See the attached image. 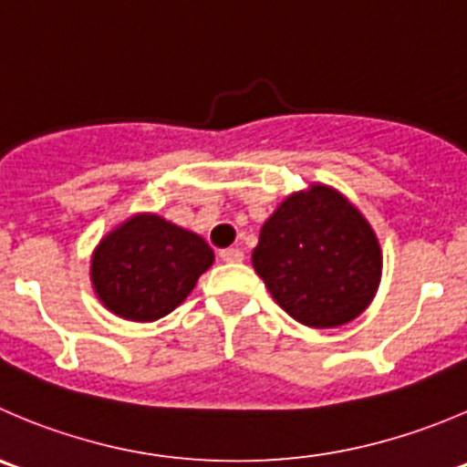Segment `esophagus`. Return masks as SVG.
<instances>
[{
	"mask_svg": "<svg viewBox=\"0 0 467 467\" xmlns=\"http://www.w3.org/2000/svg\"><path fill=\"white\" fill-rule=\"evenodd\" d=\"M219 257L223 262H242L244 260V251H242V248H223V251L219 253Z\"/></svg>",
	"mask_w": 467,
	"mask_h": 467,
	"instance_id": "esophagus-1",
	"label": "esophagus"
}]
</instances>
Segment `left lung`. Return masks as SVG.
I'll return each instance as SVG.
<instances>
[{"label": "left lung", "instance_id": "1", "mask_svg": "<svg viewBox=\"0 0 467 467\" xmlns=\"http://www.w3.org/2000/svg\"><path fill=\"white\" fill-rule=\"evenodd\" d=\"M253 266L298 324L335 328L372 303L383 257L358 207L326 184H310L262 225Z\"/></svg>", "mask_w": 467, "mask_h": 467}]
</instances>
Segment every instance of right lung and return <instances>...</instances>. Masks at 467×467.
Instances as JSON below:
<instances>
[{"mask_svg":"<svg viewBox=\"0 0 467 467\" xmlns=\"http://www.w3.org/2000/svg\"><path fill=\"white\" fill-rule=\"evenodd\" d=\"M212 262L214 251L201 234L160 214H134L98 244L90 283L113 315L155 321L192 294Z\"/></svg>","mask_w":467,"mask_h":467,"instance_id":"1","label":"right lung"}]
</instances>
